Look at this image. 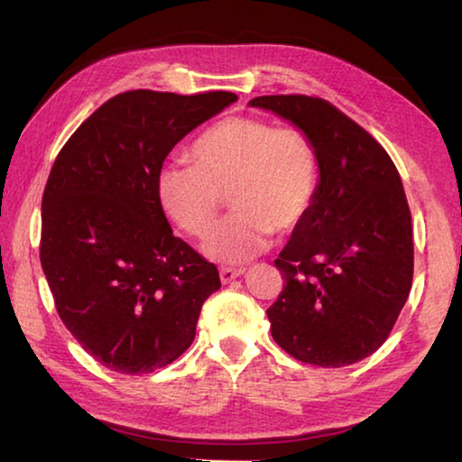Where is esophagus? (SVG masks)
Returning a JSON list of instances; mask_svg holds the SVG:
<instances>
[{
    "mask_svg": "<svg viewBox=\"0 0 462 462\" xmlns=\"http://www.w3.org/2000/svg\"><path fill=\"white\" fill-rule=\"evenodd\" d=\"M242 273H245V269L242 267H222L220 269V279H222V283L226 285V283H232L234 279H238Z\"/></svg>",
    "mask_w": 462,
    "mask_h": 462,
    "instance_id": "1",
    "label": "esophagus"
}]
</instances>
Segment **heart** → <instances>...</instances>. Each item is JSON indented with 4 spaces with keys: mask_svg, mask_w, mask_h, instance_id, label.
Returning a JSON list of instances; mask_svg holds the SVG:
<instances>
[{
    "mask_svg": "<svg viewBox=\"0 0 462 462\" xmlns=\"http://www.w3.org/2000/svg\"><path fill=\"white\" fill-rule=\"evenodd\" d=\"M193 162H165L156 195L165 214L193 238L220 216L226 195L236 209L203 245L220 263H246L308 220L318 198L319 162L306 132L254 116H232L193 140Z\"/></svg>",
    "mask_w": 462,
    "mask_h": 462,
    "instance_id": "obj_1",
    "label": "heart"
}]
</instances>
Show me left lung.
Instances as JSON below:
<instances>
[{
	"label": "left lung",
	"mask_w": 462,
	"mask_h": 462,
	"mask_svg": "<svg viewBox=\"0 0 462 462\" xmlns=\"http://www.w3.org/2000/svg\"><path fill=\"white\" fill-rule=\"evenodd\" d=\"M250 106L306 132L319 162L311 214L275 261L285 283L267 310L273 338L324 369L363 361L387 340L411 289V214L400 173L330 101L295 93Z\"/></svg>",
	"instance_id": "8db88e82"
}]
</instances>
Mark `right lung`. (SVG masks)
I'll return each mask as SVG.
<instances>
[{
  "label": "right lung",
  "instance_id": "add662e5",
  "mask_svg": "<svg viewBox=\"0 0 462 462\" xmlns=\"http://www.w3.org/2000/svg\"><path fill=\"white\" fill-rule=\"evenodd\" d=\"M236 93H118L60 152L42 195L41 264L67 330L107 369L143 374L181 356L220 275L173 236L156 195L167 154Z\"/></svg>",
  "mask_w": 462,
  "mask_h": 462
}]
</instances>
